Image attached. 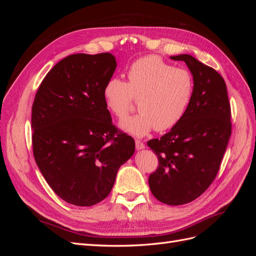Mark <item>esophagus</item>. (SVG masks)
Here are the masks:
<instances>
[{
	"label": "esophagus",
	"mask_w": 256,
	"mask_h": 256,
	"mask_svg": "<svg viewBox=\"0 0 256 256\" xmlns=\"http://www.w3.org/2000/svg\"><path fill=\"white\" fill-rule=\"evenodd\" d=\"M136 150H143L145 147V144L141 140H136Z\"/></svg>",
	"instance_id": "obj_1"
}]
</instances>
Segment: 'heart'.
I'll return each instance as SVG.
<instances>
[{"label": "heart", "mask_w": 256, "mask_h": 256, "mask_svg": "<svg viewBox=\"0 0 256 256\" xmlns=\"http://www.w3.org/2000/svg\"><path fill=\"white\" fill-rule=\"evenodd\" d=\"M127 76L128 82L111 78L104 88V104L118 120L126 118L138 99L140 112L120 122L124 130L143 136L152 129H171L184 118L194 92L188 69L150 56L131 64Z\"/></svg>", "instance_id": "heart-1"}]
</instances>
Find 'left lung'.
<instances>
[{"mask_svg":"<svg viewBox=\"0 0 256 256\" xmlns=\"http://www.w3.org/2000/svg\"><path fill=\"white\" fill-rule=\"evenodd\" d=\"M184 60L194 80V92L184 118L160 138L147 142L158 166L150 175V191L160 202L184 205L208 189L219 172L232 134L230 104L220 74L189 54Z\"/></svg>","mask_w":256,"mask_h":256,"instance_id":"obj_1","label":"left lung"}]
</instances>
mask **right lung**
<instances>
[{"label":"right lung","mask_w":256,"mask_h":256,"mask_svg":"<svg viewBox=\"0 0 256 256\" xmlns=\"http://www.w3.org/2000/svg\"><path fill=\"white\" fill-rule=\"evenodd\" d=\"M111 53L72 54L54 66L32 106V144L46 182L65 202L92 206L112 190L134 140L113 125L104 88L115 72Z\"/></svg>","instance_id":"obj_1"}]
</instances>
